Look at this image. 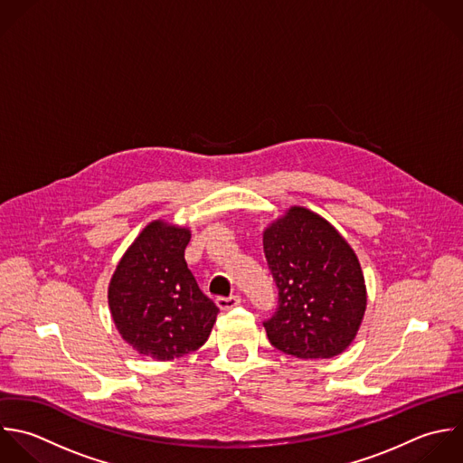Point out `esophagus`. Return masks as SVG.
<instances>
[{"label": "esophagus", "instance_id": "34e87169", "mask_svg": "<svg viewBox=\"0 0 463 463\" xmlns=\"http://www.w3.org/2000/svg\"><path fill=\"white\" fill-rule=\"evenodd\" d=\"M241 303V298L240 296H231V298H218L216 299V305L222 308V310H231L234 307H238Z\"/></svg>", "mask_w": 463, "mask_h": 463}]
</instances>
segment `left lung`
<instances>
[{
    "label": "left lung",
    "instance_id": "obj_1",
    "mask_svg": "<svg viewBox=\"0 0 463 463\" xmlns=\"http://www.w3.org/2000/svg\"><path fill=\"white\" fill-rule=\"evenodd\" d=\"M269 269L279 290L263 323L270 345L299 359H330L355 339L366 312L357 254L317 213L294 205L263 231Z\"/></svg>",
    "mask_w": 463,
    "mask_h": 463
}]
</instances>
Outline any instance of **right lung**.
Instances as JSON below:
<instances>
[{"label":"right lung","instance_id":"1","mask_svg":"<svg viewBox=\"0 0 463 463\" xmlns=\"http://www.w3.org/2000/svg\"><path fill=\"white\" fill-rule=\"evenodd\" d=\"M187 227L147 223L128 247L108 287V305L120 337L140 355L178 359L209 339L218 307L198 288L184 250Z\"/></svg>","mask_w":463,"mask_h":463}]
</instances>
